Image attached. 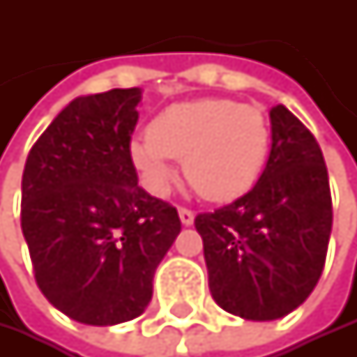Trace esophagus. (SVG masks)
I'll return each mask as SVG.
<instances>
[{
  "instance_id": "esophagus-1",
  "label": "esophagus",
  "mask_w": 357,
  "mask_h": 357,
  "mask_svg": "<svg viewBox=\"0 0 357 357\" xmlns=\"http://www.w3.org/2000/svg\"><path fill=\"white\" fill-rule=\"evenodd\" d=\"M177 212H180V220H182V225L190 227V225L195 222V212H192V210H188V208H180Z\"/></svg>"
}]
</instances>
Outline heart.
Wrapping results in <instances>:
<instances>
[{
	"instance_id": "b5f03b06",
	"label": "heart",
	"mask_w": 357,
	"mask_h": 357,
	"mask_svg": "<svg viewBox=\"0 0 357 357\" xmlns=\"http://www.w3.org/2000/svg\"><path fill=\"white\" fill-rule=\"evenodd\" d=\"M270 137V124L259 107L199 98L156 115L149 132L130 141V158L154 195H167L175 158L184 160L186 180L203 199L231 201L259 180Z\"/></svg>"
}]
</instances>
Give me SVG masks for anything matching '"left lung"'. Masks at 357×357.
I'll use <instances>...</instances> for the list:
<instances>
[{
    "instance_id": "left-lung-1",
    "label": "left lung",
    "mask_w": 357,
    "mask_h": 357,
    "mask_svg": "<svg viewBox=\"0 0 357 357\" xmlns=\"http://www.w3.org/2000/svg\"><path fill=\"white\" fill-rule=\"evenodd\" d=\"M272 152L259 182L229 205L195 218L210 291L242 319L272 321L314 289L328 255L332 195L312 132L272 107Z\"/></svg>"
}]
</instances>
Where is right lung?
<instances>
[{"label":"right lung","mask_w":357,"mask_h":357,"mask_svg":"<svg viewBox=\"0 0 357 357\" xmlns=\"http://www.w3.org/2000/svg\"><path fill=\"white\" fill-rule=\"evenodd\" d=\"M139 100V87L75 98L33 143L23 171L21 229L36 282L87 326L139 317L182 229L171 203L139 186L130 158Z\"/></svg>","instance_id":"obj_1"}]
</instances>
